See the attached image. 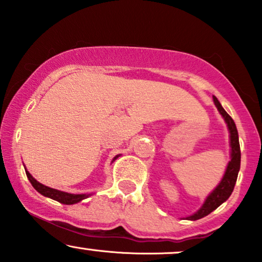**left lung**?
I'll return each instance as SVG.
<instances>
[{"mask_svg": "<svg viewBox=\"0 0 262 262\" xmlns=\"http://www.w3.org/2000/svg\"><path fill=\"white\" fill-rule=\"evenodd\" d=\"M213 100H214L215 106H217L218 111L221 112L222 116H223L224 121L227 122L228 128H229L230 132V146H231V160L228 164L227 170H225V173L222 179V181L217 186V188L207 197L206 202L203 203V206L201 207V209L198 212L194 213L193 215L188 217L187 219L189 221H197V219H201L206 215H208L210 212H213L215 208H218L222 203L225 202L228 198L230 197L231 192H233L234 186H235L236 179H237V172L240 170V158H242V154H240V144H239V135H237L236 125L234 123L233 118L224 111V108L222 107V104L219 103L215 96H213Z\"/></svg>", "mask_w": 262, "mask_h": 262, "instance_id": "1", "label": "left lung"}]
</instances>
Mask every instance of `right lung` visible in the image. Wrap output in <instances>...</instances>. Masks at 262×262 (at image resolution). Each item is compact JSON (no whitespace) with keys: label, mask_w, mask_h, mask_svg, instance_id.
I'll list each match as a JSON object with an SVG mask.
<instances>
[{"label":"right lung","mask_w":262,"mask_h":262,"mask_svg":"<svg viewBox=\"0 0 262 262\" xmlns=\"http://www.w3.org/2000/svg\"><path fill=\"white\" fill-rule=\"evenodd\" d=\"M26 173H27V177H28V180L31 181L32 186L37 189L39 193H41L45 197L52 198V200L58 201V202H60V203L75 204V203L80 202V201L85 200V198L90 196V194H71V193H66V192H62V191H58V189L50 188V187H48V186H44V185H41L40 182H38L37 180H35L34 177H33L31 173L28 172V171H26Z\"/></svg>","instance_id":"1"}]
</instances>
